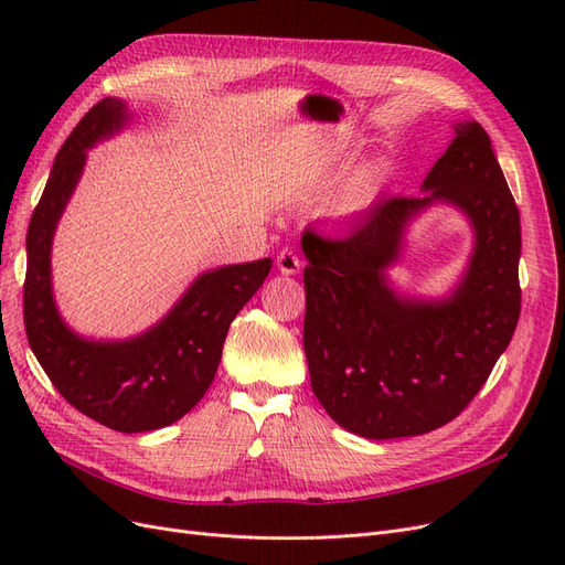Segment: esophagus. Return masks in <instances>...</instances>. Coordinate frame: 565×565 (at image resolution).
<instances>
[{"label": "esophagus", "instance_id": "esophagus-1", "mask_svg": "<svg viewBox=\"0 0 565 565\" xmlns=\"http://www.w3.org/2000/svg\"><path fill=\"white\" fill-rule=\"evenodd\" d=\"M278 270L282 273V276H295V273H299L301 270V266H303V262L299 259L297 256V252L295 249H282L280 254H278Z\"/></svg>", "mask_w": 565, "mask_h": 565}]
</instances>
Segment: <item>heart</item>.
Masks as SVG:
<instances>
[{"mask_svg": "<svg viewBox=\"0 0 565 565\" xmlns=\"http://www.w3.org/2000/svg\"><path fill=\"white\" fill-rule=\"evenodd\" d=\"M370 183H372V179H361V181H358V183L351 188L347 198H349V200H358V198H361V195L367 191Z\"/></svg>", "mask_w": 565, "mask_h": 565, "instance_id": "heart-1", "label": "heart"}]
</instances>
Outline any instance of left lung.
<instances>
[{
  "label": "left lung",
  "mask_w": 565,
  "mask_h": 565,
  "mask_svg": "<svg viewBox=\"0 0 565 565\" xmlns=\"http://www.w3.org/2000/svg\"><path fill=\"white\" fill-rule=\"evenodd\" d=\"M422 188L429 193L380 198L347 235H301L313 393L339 426L372 440L452 422L490 377L521 313V216L486 129L455 125ZM436 199L470 216L472 262L448 300L398 298L385 268L408 221Z\"/></svg>",
  "instance_id": "1"
}]
</instances>
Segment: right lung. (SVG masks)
<instances>
[{
    "mask_svg": "<svg viewBox=\"0 0 565 565\" xmlns=\"http://www.w3.org/2000/svg\"><path fill=\"white\" fill-rule=\"evenodd\" d=\"M127 119L125 100L104 98L61 146L28 226L23 320L32 353L67 403L108 429L141 434L174 424L204 396L231 322L264 285L270 259L202 273L141 337L92 341L67 328L51 292V241L87 150L122 129Z\"/></svg>",
    "mask_w": 565,
    "mask_h": 565,
    "instance_id": "1",
    "label": "right lung"
}]
</instances>
